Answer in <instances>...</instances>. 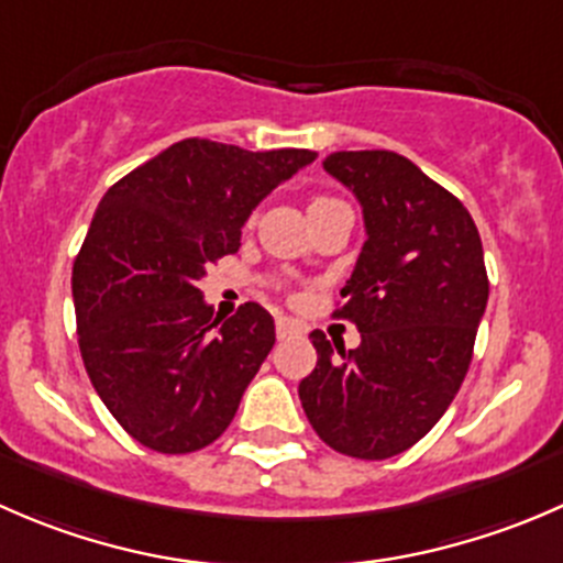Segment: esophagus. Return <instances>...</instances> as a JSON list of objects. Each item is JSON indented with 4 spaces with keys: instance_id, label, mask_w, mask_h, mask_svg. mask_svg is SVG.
<instances>
[{
    "instance_id": "esophagus-1",
    "label": "esophagus",
    "mask_w": 563,
    "mask_h": 563,
    "mask_svg": "<svg viewBox=\"0 0 563 563\" xmlns=\"http://www.w3.org/2000/svg\"><path fill=\"white\" fill-rule=\"evenodd\" d=\"M299 332V323L291 321V318H277V338H291V334Z\"/></svg>"
}]
</instances>
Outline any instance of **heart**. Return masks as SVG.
I'll return each instance as SVG.
<instances>
[{
	"mask_svg": "<svg viewBox=\"0 0 563 563\" xmlns=\"http://www.w3.org/2000/svg\"><path fill=\"white\" fill-rule=\"evenodd\" d=\"M334 198H313V201H310V207H318V203H332Z\"/></svg>",
	"mask_w": 563,
	"mask_h": 563,
	"instance_id": "1",
	"label": "heart"
}]
</instances>
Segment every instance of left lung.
<instances>
[{"label": "left lung", "instance_id": "1", "mask_svg": "<svg viewBox=\"0 0 563 563\" xmlns=\"http://www.w3.org/2000/svg\"><path fill=\"white\" fill-rule=\"evenodd\" d=\"M323 168L365 218L367 240L334 310L362 343L345 351L316 329L318 362L299 400L334 452L387 460L428 435L468 373L490 291L485 253L468 209L408 157L332 152Z\"/></svg>", "mask_w": 563, "mask_h": 563}]
</instances>
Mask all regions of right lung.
<instances>
[{
	"instance_id": "1",
	"label": "right lung",
	"mask_w": 563,
	"mask_h": 563,
	"mask_svg": "<svg viewBox=\"0 0 563 563\" xmlns=\"http://www.w3.org/2000/svg\"><path fill=\"white\" fill-rule=\"evenodd\" d=\"M313 161L310 150L185 139L108 187L73 264L78 349L139 444L185 455L231 424L275 321L255 302L223 321L198 283L240 250L250 212Z\"/></svg>"
}]
</instances>
